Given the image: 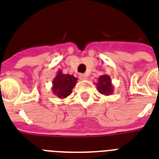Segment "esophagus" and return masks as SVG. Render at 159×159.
Wrapping results in <instances>:
<instances>
[{
  "mask_svg": "<svg viewBox=\"0 0 159 159\" xmlns=\"http://www.w3.org/2000/svg\"><path fill=\"white\" fill-rule=\"evenodd\" d=\"M80 80H84L87 79V75H86V74H80Z\"/></svg>",
  "mask_w": 159,
  "mask_h": 159,
  "instance_id": "34e87169",
  "label": "esophagus"
}]
</instances>
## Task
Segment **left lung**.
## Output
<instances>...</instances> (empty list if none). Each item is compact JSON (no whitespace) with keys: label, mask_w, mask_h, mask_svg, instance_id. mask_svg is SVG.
<instances>
[{"label":"left lung","mask_w":159,"mask_h":159,"mask_svg":"<svg viewBox=\"0 0 159 159\" xmlns=\"http://www.w3.org/2000/svg\"><path fill=\"white\" fill-rule=\"evenodd\" d=\"M95 84L99 93L106 96L112 94L114 90L111 78L108 75H103L99 76L98 79V82Z\"/></svg>","instance_id":"8db88e82"}]
</instances>
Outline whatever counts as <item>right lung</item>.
Instances as JSON below:
<instances>
[{"label": "right lung", "instance_id": "add662e5", "mask_svg": "<svg viewBox=\"0 0 159 159\" xmlns=\"http://www.w3.org/2000/svg\"><path fill=\"white\" fill-rule=\"evenodd\" d=\"M78 79L68 74H63L62 70H59L56 75L52 81L53 93L60 99L67 98L72 93V89L75 86Z\"/></svg>", "mask_w": 159, "mask_h": 159}]
</instances>
